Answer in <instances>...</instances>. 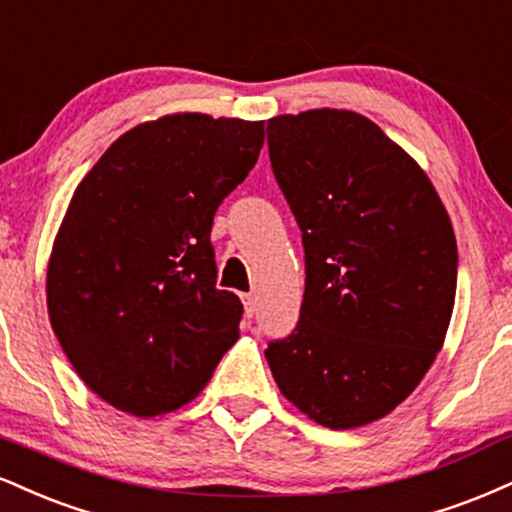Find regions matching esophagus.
<instances>
[{
	"label": "esophagus",
	"mask_w": 512,
	"mask_h": 512,
	"mask_svg": "<svg viewBox=\"0 0 512 512\" xmlns=\"http://www.w3.org/2000/svg\"><path fill=\"white\" fill-rule=\"evenodd\" d=\"M243 305H245V312H248V317H252L257 312V298L252 293L243 295Z\"/></svg>",
	"instance_id": "esophagus-1"
}]
</instances>
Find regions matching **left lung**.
Segmentation results:
<instances>
[{
  "mask_svg": "<svg viewBox=\"0 0 512 512\" xmlns=\"http://www.w3.org/2000/svg\"><path fill=\"white\" fill-rule=\"evenodd\" d=\"M303 231L305 295L264 350L279 391L329 429L377 422L417 389L451 324L458 245L420 164L374 121L310 109L267 121Z\"/></svg>",
  "mask_w": 512,
  "mask_h": 512,
  "instance_id": "left-lung-1",
  "label": "left lung"
}]
</instances>
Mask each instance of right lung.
<instances>
[{
	"mask_svg": "<svg viewBox=\"0 0 512 512\" xmlns=\"http://www.w3.org/2000/svg\"><path fill=\"white\" fill-rule=\"evenodd\" d=\"M262 145L264 121L169 114L123 133L78 183L47 312L78 377L116 410L181 408L238 341L243 305L217 288L209 231Z\"/></svg>",
	"mask_w": 512,
	"mask_h": 512,
	"instance_id": "obj_1",
	"label": "right lung"
}]
</instances>
